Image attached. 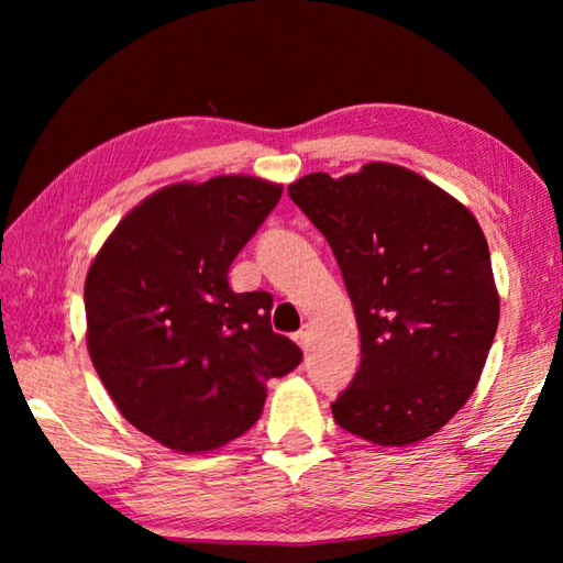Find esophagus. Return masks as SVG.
Segmentation results:
<instances>
[{
    "mask_svg": "<svg viewBox=\"0 0 563 563\" xmlns=\"http://www.w3.org/2000/svg\"><path fill=\"white\" fill-rule=\"evenodd\" d=\"M295 342H298V345H300L302 350H308V347L312 345V330H310L308 325H305V328L298 332V335H295Z\"/></svg>",
    "mask_w": 563,
    "mask_h": 563,
    "instance_id": "obj_1",
    "label": "esophagus"
}]
</instances>
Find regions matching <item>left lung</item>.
<instances>
[{
  "label": "left lung",
  "instance_id": "8db88e82",
  "mask_svg": "<svg viewBox=\"0 0 563 563\" xmlns=\"http://www.w3.org/2000/svg\"><path fill=\"white\" fill-rule=\"evenodd\" d=\"M288 194L328 238L360 330V369L332 402L335 422L379 446L440 432L472 397L499 325L474 213L383 161L340 178L308 174Z\"/></svg>",
  "mask_w": 563,
  "mask_h": 563
}]
</instances>
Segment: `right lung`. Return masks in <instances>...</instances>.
<instances>
[{
	"label": "right lung",
	"mask_w": 563,
	"mask_h": 563,
	"mask_svg": "<svg viewBox=\"0 0 563 563\" xmlns=\"http://www.w3.org/2000/svg\"><path fill=\"white\" fill-rule=\"evenodd\" d=\"M280 194L243 174L164 186L91 261L89 357L119 412L168 450L203 454L238 440L258 422L265 383L300 365V347L271 328V295L228 285Z\"/></svg>",
	"instance_id": "obj_1"
}]
</instances>
